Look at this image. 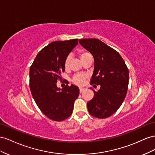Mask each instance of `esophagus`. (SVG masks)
I'll list each match as a JSON object with an SVG mask.
<instances>
[{
	"mask_svg": "<svg viewBox=\"0 0 155 155\" xmlns=\"http://www.w3.org/2000/svg\"><path fill=\"white\" fill-rule=\"evenodd\" d=\"M85 90V88H84V87H79V90H80V93L81 94L82 92H83L84 91V90Z\"/></svg>",
	"mask_w": 155,
	"mask_h": 155,
	"instance_id": "1",
	"label": "esophagus"
}]
</instances>
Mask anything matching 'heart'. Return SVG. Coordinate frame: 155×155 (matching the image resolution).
<instances>
[{
    "label": "heart",
    "instance_id": "1",
    "mask_svg": "<svg viewBox=\"0 0 155 155\" xmlns=\"http://www.w3.org/2000/svg\"><path fill=\"white\" fill-rule=\"evenodd\" d=\"M91 56L89 52H86V51H81L79 52V56H80V58L82 61H83L87 57ZM71 57L70 55L68 56L67 58L65 60L64 62V66L65 69H68L69 66V64L71 61ZM86 80V77L83 74H77L73 77V82L77 85H82L84 83Z\"/></svg>",
    "mask_w": 155,
    "mask_h": 155
}]
</instances>
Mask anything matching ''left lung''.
<instances>
[{
	"label": "left lung",
	"instance_id": "8db88e82",
	"mask_svg": "<svg viewBox=\"0 0 155 155\" xmlns=\"http://www.w3.org/2000/svg\"><path fill=\"white\" fill-rule=\"evenodd\" d=\"M81 45L94 58L91 84L100 85L87 103L91 116L108 117L116 112L124 101L129 86V73L124 60L116 50L98 39H82Z\"/></svg>",
	"mask_w": 155,
	"mask_h": 155
}]
</instances>
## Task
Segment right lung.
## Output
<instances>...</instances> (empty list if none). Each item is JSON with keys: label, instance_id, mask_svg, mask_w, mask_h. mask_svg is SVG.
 Segmentation results:
<instances>
[{"label": "right lung", "instance_id": "1", "mask_svg": "<svg viewBox=\"0 0 155 155\" xmlns=\"http://www.w3.org/2000/svg\"><path fill=\"white\" fill-rule=\"evenodd\" d=\"M77 45V39L52 42L38 52L30 68L31 94L43 114L52 120L69 117L79 95L76 86L60 88L56 84L65 71V58Z\"/></svg>", "mask_w": 155, "mask_h": 155}]
</instances>
